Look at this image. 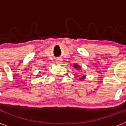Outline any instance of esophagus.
I'll return each mask as SVG.
<instances>
[{
  "label": "esophagus",
  "mask_w": 126,
  "mask_h": 126,
  "mask_svg": "<svg viewBox=\"0 0 126 126\" xmlns=\"http://www.w3.org/2000/svg\"><path fill=\"white\" fill-rule=\"evenodd\" d=\"M56 64H62V61H60V60H57L56 61Z\"/></svg>",
  "instance_id": "obj_1"
}]
</instances>
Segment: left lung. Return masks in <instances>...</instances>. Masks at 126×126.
<instances>
[{"mask_svg": "<svg viewBox=\"0 0 126 126\" xmlns=\"http://www.w3.org/2000/svg\"><path fill=\"white\" fill-rule=\"evenodd\" d=\"M73 66H74V68L76 69H77V70L81 69V66L78 65L77 64H74ZM86 78V76L84 75V76H83L81 77V78H79V79L80 80H83L84 78Z\"/></svg>", "mask_w": 126, "mask_h": 126, "instance_id": "obj_1", "label": "left lung"}]
</instances>
